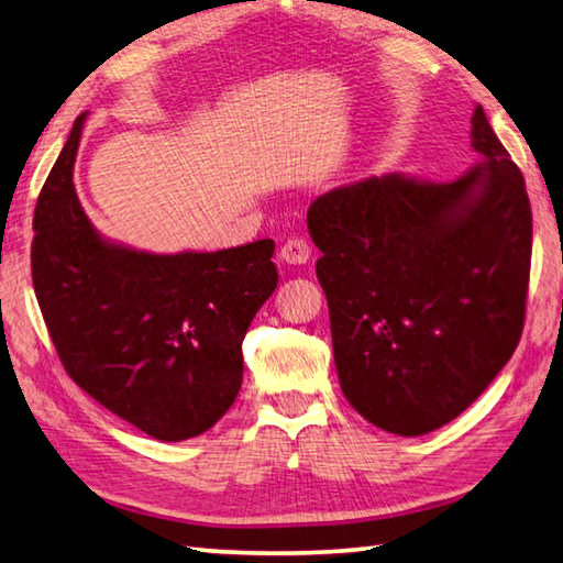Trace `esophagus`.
I'll return each instance as SVG.
<instances>
[{
	"mask_svg": "<svg viewBox=\"0 0 563 563\" xmlns=\"http://www.w3.org/2000/svg\"><path fill=\"white\" fill-rule=\"evenodd\" d=\"M310 255H312V251L308 246V241H302V239H288L280 246V261L288 265L308 263Z\"/></svg>",
	"mask_w": 563,
	"mask_h": 563,
	"instance_id": "1",
	"label": "esophagus"
}]
</instances>
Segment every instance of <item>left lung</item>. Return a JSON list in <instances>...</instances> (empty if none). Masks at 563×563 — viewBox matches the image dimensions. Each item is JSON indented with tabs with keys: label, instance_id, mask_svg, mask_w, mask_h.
I'll use <instances>...</instances> for the list:
<instances>
[{
	"label": "left lung",
	"instance_id": "8db88e82",
	"mask_svg": "<svg viewBox=\"0 0 563 563\" xmlns=\"http://www.w3.org/2000/svg\"><path fill=\"white\" fill-rule=\"evenodd\" d=\"M473 150L483 162L453 181L391 172L308 209L342 391L396 435L463 413L525 330L531 207L479 106Z\"/></svg>",
	"mask_w": 563,
	"mask_h": 563
}]
</instances>
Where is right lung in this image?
Wrapping results in <instances>:
<instances>
[{"label": "right lung", "mask_w": 563, "mask_h": 563, "mask_svg": "<svg viewBox=\"0 0 563 563\" xmlns=\"http://www.w3.org/2000/svg\"><path fill=\"white\" fill-rule=\"evenodd\" d=\"M86 112L38 194L32 278L66 374L157 441L219 421L243 382L241 344L278 285L271 239L152 255L103 241L74 189Z\"/></svg>", "instance_id": "add662e5"}]
</instances>
